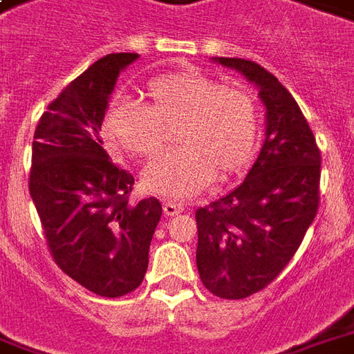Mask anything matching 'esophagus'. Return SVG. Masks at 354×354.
Masks as SVG:
<instances>
[{"label": "esophagus", "mask_w": 354, "mask_h": 354, "mask_svg": "<svg viewBox=\"0 0 354 354\" xmlns=\"http://www.w3.org/2000/svg\"><path fill=\"white\" fill-rule=\"evenodd\" d=\"M162 209H164V215L166 216H174L183 213V211H185V205H180V203L175 202H164L162 203Z\"/></svg>", "instance_id": "34e87169"}]
</instances>
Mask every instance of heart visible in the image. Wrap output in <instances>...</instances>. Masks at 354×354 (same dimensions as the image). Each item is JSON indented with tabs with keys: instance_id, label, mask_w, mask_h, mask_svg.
I'll return each mask as SVG.
<instances>
[{
	"instance_id": "obj_1",
	"label": "heart",
	"mask_w": 354,
	"mask_h": 354,
	"mask_svg": "<svg viewBox=\"0 0 354 354\" xmlns=\"http://www.w3.org/2000/svg\"><path fill=\"white\" fill-rule=\"evenodd\" d=\"M179 122L177 145L143 174L149 192L183 200L202 192L211 180L226 179L251 164L260 141V113L243 86L187 69L147 82L145 102L118 100L103 117V139L111 151L151 158L166 143V128Z\"/></svg>"
}]
</instances>
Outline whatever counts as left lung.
I'll return each mask as SVG.
<instances>
[{"label":"left lung","mask_w":354,"mask_h":354,"mask_svg":"<svg viewBox=\"0 0 354 354\" xmlns=\"http://www.w3.org/2000/svg\"><path fill=\"white\" fill-rule=\"evenodd\" d=\"M259 88L266 139L243 183L196 211V264L203 286L241 300L272 283L285 268L319 209L321 152L290 92L262 66L213 58Z\"/></svg>","instance_id":"obj_1"}]
</instances>
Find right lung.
<instances>
[{
    "mask_svg": "<svg viewBox=\"0 0 354 354\" xmlns=\"http://www.w3.org/2000/svg\"><path fill=\"white\" fill-rule=\"evenodd\" d=\"M139 54H107L69 82L43 113L32 147L30 194L48 251L90 292L118 298L145 277L156 198L128 203L133 177L103 151L100 131L120 71Z\"/></svg>",
    "mask_w": 354,
    "mask_h": 354,
    "instance_id": "right-lung-1",
    "label": "right lung"
}]
</instances>
